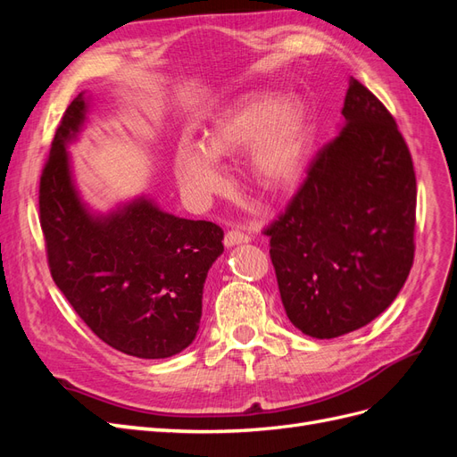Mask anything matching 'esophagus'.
Masks as SVG:
<instances>
[{
  "label": "esophagus",
  "mask_w": 457,
  "mask_h": 457,
  "mask_svg": "<svg viewBox=\"0 0 457 457\" xmlns=\"http://www.w3.org/2000/svg\"><path fill=\"white\" fill-rule=\"evenodd\" d=\"M245 242H250V237H247V234H244V232H240V230H228L225 234V245L227 247L245 244Z\"/></svg>",
  "instance_id": "34e87169"
}]
</instances>
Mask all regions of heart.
I'll list each match as a JSON object with an SVG mask.
<instances>
[{"mask_svg": "<svg viewBox=\"0 0 457 457\" xmlns=\"http://www.w3.org/2000/svg\"><path fill=\"white\" fill-rule=\"evenodd\" d=\"M311 123L299 103L270 93L245 95L227 106L204 131L202 146L181 143L175 152V175L188 200L207 204L225 187L219 158L247 148V170L259 185L282 190L301 173Z\"/></svg>", "mask_w": 457, "mask_h": 457, "instance_id": "1", "label": "heart"}]
</instances>
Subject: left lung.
<instances>
[{"mask_svg":"<svg viewBox=\"0 0 457 457\" xmlns=\"http://www.w3.org/2000/svg\"><path fill=\"white\" fill-rule=\"evenodd\" d=\"M339 133L265 230L286 314L316 339L370 324L413 262L416 173L393 116L351 78Z\"/></svg>","mask_w":457,"mask_h":457,"instance_id":"obj_1","label":"left lung"}]
</instances>
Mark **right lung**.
<instances>
[{
	"instance_id": "add662e5",
	"label": "right lung",
	"mask_w": 457,
	"mask_h": 457,
	"mask_svg": "<svg viewBox=\"0 0 457 457\" xmlns=\"http://www.w3.org/2000/svg\"><path fill=\"white\" fill-rule=\"evenodd\" d=\"M84 93L66 108L39 181L49 269L93 334L137 358H168L195 341L207 270L223 253L210 220L163 212L137 196L96 213L81 200L68 145L86 126Z\"/></svg>"
}]
</instances>
